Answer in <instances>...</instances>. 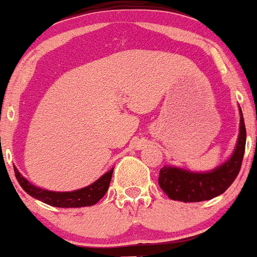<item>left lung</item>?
<instances>
[{"instance_id": "1", "label": "left lung", "mask_w": 257, "mask_h": 257, "mask_svg": "<svg viewBox=\"0 0 257 257\" xmlns=\"http://www.w3.org/2000/svg\"><path fill=\"white\" fill-rule=\"evenodd\" d=\"M239 112V136L231 156L225 162L208 172H193L173 166L161 168L158 183L168 198L184 203L203 202L223 194L231 186L239 174L246 144V130L240 106Z\"/></svg>"}]
</instances>
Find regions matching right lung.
<instances>
[{"mask_svg": "<svg viewBox=\"0 0 257 257\" xmlns=\"http://www.w3.org/2000/svg\"><path fill=\"white\" fill-rule=\"evenodd\" d=\"M13 168H15V174L18 183L26 193L46 204L58 208H81L96 204L106 194L113 172V168L109 169L94 183L80 188V189L71 190V192H53V190L42 189V188L34 186L20 173L16 166H13Z\"/></svg>", "mask_w": 257, "mask_h": 257, "instance_id": "obj_1", "label": "right lung"}]
</instances>
